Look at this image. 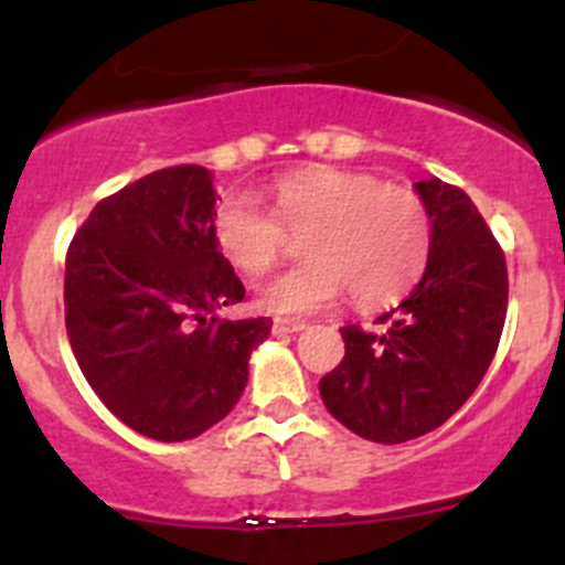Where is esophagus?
Instances as JSON below:
<instances>
[{
    "instance_id": "esophagus-1",
    "label": "esophagus",
    "mask_w": 565,
    "mask_h": 565,
    "mask_svg": "<svg viewBox=\"0 0 565 565\" xmlns=\"http://www.w3.org/2000/svg\"><path fill=\"white\" fill-rule=\"evenodd\" d=\"M306 330L303 319H273V333H300Z\"/></svg>"
}]
</instances>
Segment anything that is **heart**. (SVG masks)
<instances>
[{
	"label": "heart",
	"mask_w": 565,
	"mask_h": 565,
	"mask_svg": "<svg viewBox=\"0 0 565 565\" xmlns=\"http://www.w3.org/2000/svg\"><path fill=\"white\" fill-rule=\"evenodd\" d=\"M270 213L243 191L215 202L210 235L235 270L262 276L300 235L306 259L259 287L270 315H315L350 292L361 309L402 298L431 246L426 202L404 185L339 167H303L270 188Z\"/></svg>",
	"instance_id": "1"
}]
</instances>
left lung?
<instances>
[{"label": "left lung", "instance_id": "8db88e82", "mask_svg": "<svg viewBox=\"0 0 565 565\" xmlns=\"http://www.w3.org/2000/svg\"><path fill=\"white\" fill-rule=\"evenodd\" d=\"M431 221L413 292L363 330L344 324V358L319 380L339 424L372 443H407L446 424L487 374L509 309L505 254L457 185L415 182Z\"/></svg>", "mask_w": 565, "mask_h": 565}]
</instances>
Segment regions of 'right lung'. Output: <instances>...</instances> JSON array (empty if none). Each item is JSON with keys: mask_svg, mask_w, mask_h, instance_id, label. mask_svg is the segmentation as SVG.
Listing matches in <instances>:
<instances>
[{"mask_svg": "<svg viewBox=\"0 0 565 565\" xmlns=\"http://www.w3.org/2000/svg\"><path fill=\"white\" fill-rule=\"evenodd\" d=\"M213 174L169 167L100 199L65 256V328L100 402L139 435L199 437L230 415L270 319H218L246 287L210 235Z\"/></svg>", "mask_w": 565, "mask_h": 565, "instance_id": "add662e5", "label": "right lung"}]
</instances>
